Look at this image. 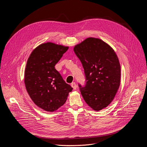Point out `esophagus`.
<instances>
[{
  "label": "esophagus",
  "instance_id": "34e87169",
  "mask_svg": "<svg viewBox=\"0 0 147 147\" xmlns=\"http://www.w3.org/2000/svg\"><path fill=\"white\" fill-rule=\"evenodd\" d=\"M71 87L73 88L74 90H76V88H77V85H76V82H72V83L71 84Z\"/></svg>",
  "mask_w": 147,
  "mask_h": 147
}]
</instances>
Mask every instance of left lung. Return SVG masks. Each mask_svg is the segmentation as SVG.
I'll list each match as a JSON object with an SVG mask.
<instances>
[{
    "instance_id": "left-lung-1",
    "label": "left lung",
    "mask_w": 147,
    "mask_h": 147,
    "mask_svg": "<svg viewBox=\"0 0 147 147\" xmlns=\"http://www.w3.org/2000/svg\"><path fill=\"white\" fill-rule=\"evenodd\" d=\"M74 51L84 70L86 84H78L81 94L95 111L107 107L120 82V65L113 49L98 38H88L75 46Z\"/></svg>"
}]
</instances>
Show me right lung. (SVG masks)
I'll list each match as a JSON object with an SVG mask.
<instances>
[{"instance_id": "obj_1", "label": "right lung", "mask_w": 147, "mask_h": 147, "mask_svg": "<svg viewBox=\"0 0 147 147\" xmlns=\"http://www.w3.org/2000/svg\"><path fill=\"white\" fill-rule=\"evenodd\" d=\"M68 49L52 42L42 44L32 52L27 60L26 90L36 105L46 111L53 112L61 107L73 90L55 68Z\"/></svg>"}]
</instances>
